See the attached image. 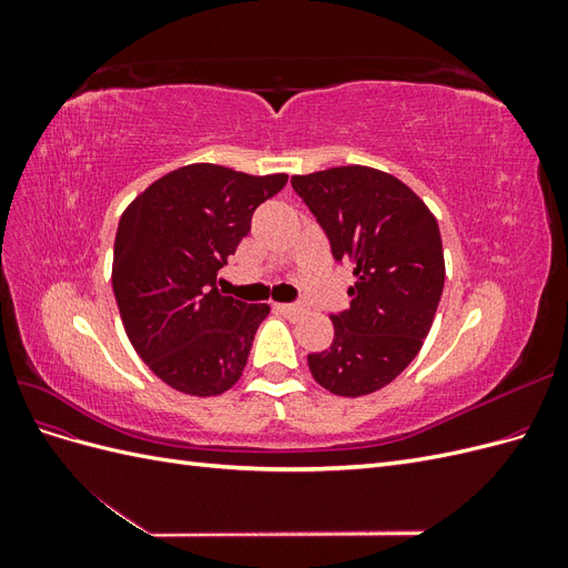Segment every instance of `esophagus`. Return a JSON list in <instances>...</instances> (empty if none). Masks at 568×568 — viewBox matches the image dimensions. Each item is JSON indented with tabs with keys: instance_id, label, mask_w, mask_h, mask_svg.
<instances>
[{
	"instance_id": "obj_1",
	"label": "esophagus",
	"mask_w": 568,
	"mask_h": 568,
	"mask_svg": "<svg viewBox=\"0 0 568 568\" xmlns=\"http://www.w3.org/2000/svg\"><path fill=\"white\" fill-rule=\"evenodd\" d=\"M274 307H277V311H280L282 315H286V317H291V320H298V317L305 315V307L298 305V303H277Z\"/></svg>"
}]
</instances>
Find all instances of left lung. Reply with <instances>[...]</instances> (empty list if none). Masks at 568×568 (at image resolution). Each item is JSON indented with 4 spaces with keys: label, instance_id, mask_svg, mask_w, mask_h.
I'll return each instance as SVG.
<instances>
[{
    "label": "left lung",
    "instance_id": "1",
    "mask_svg": "<svg viewBox=\"0 0 568 568\" xmlns=\"http://www.w3.org/2000/svg\"><path fill=\"white\" fill-rule=\"evenodd\" d=\"M291 186L355 277L351 307L332 315V346L307 355V367L343 398L379 390L417 357L434 324L445 282L438 222L407 184L365 165L294 175Z\"/></svg>",
    "mask_w": 568,
    "mask_h": 568
}]
</instances>
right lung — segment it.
Listing matches in <instances>:
<instances>
[{"mask_svg":"<svg viewBox=\"0 0 568 568\" xmlns=\"http://www.w3.org/2000/svg\"><path fill=\"white\" fill-rule=\"evenodd\" d=\"M286 175L194 163L146 186L118 222L113 294L128 338L161 382L220 395L242 376L267 303L222 296L215 280Z\"/></svg>","mask_w":568,"mask_h":568,"instance_id":"obj_1","label":"right lung"}]
</instances>
